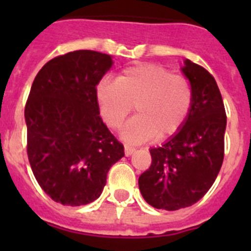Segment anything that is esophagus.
Wrapping results in <instances>:
<instances>
[{"mask_svg": "<svg viewBox=\"0 0 251 251\" xmlns=\"http://www.w3.org/2000/svg\"><path fill=\"white\" fill-rule=\"evenodd\" d=\"M134 151H136V148L132 147V146H128V145L124 146V153H126V156H130Z\"/></svg>", "mask_w": 251, "mask_h": 251, "instance_id": "obj_1", "label": "esophagus"}]
</instances>
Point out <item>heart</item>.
I'll return each instance as SVG.
<instances>
[{"instance_id": "b5f03b06", "label": "heart", "mask_w": 251, "mask_h": 251, "mask_svg": "<svg viewBox=\"0 0 251 251\" xmlns=\"http://www.w3.org/2000/svg\"><path fill=\"white\" fill-rule=\"evenodd\" d=\"M97 98L101 117L113 129L122 127L134 105L138 114L128 121L122 134L128 142L139 143L179 132L191 112L194 93L186 76L146 63L124 69L115 81H101Z\"/></svg>"}]
</instances>
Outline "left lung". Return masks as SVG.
Instances as JSON below:
<instances>
[{
	"label": "left lung",
	"mask_w": 251,
	"mask_h": 251,
	"mask_svg": "<svg viewBox=\"0 0 251 251\" xmlns=\"http://www.w3.org/2000/svg\"><path fill=\"white\" fill-rule=\"evenodd\" d=\"M182 72L194 93L191 112L170 141L151 148L152 163L138 179L143 199L167 211L202 199L216 179L225 151L226 113L214 76L190 60Z\"/></svg>",
	"instance_id": "left-lung-1"
}]
</instances>
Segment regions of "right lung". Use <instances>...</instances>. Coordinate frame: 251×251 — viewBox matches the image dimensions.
<instances>
[{
    "label": "right lung",
    "mask_w": 251,
    "mask_h": 251,
    "mask_svg": "<svg viewBox=\"0 0 251 251\" xmlns=\"http://www.w3.org/2000/svg\"><path fill=\"white\" fill-rule=\"evenodd\" d=\"M110 55L77 50L51 59L37 73L25 105L27 156L46 195L66 206L100 196L124 147L99 117L97 85Z\"/></svg>",
    "instance_id": "add662e5"
}]
</instances>
